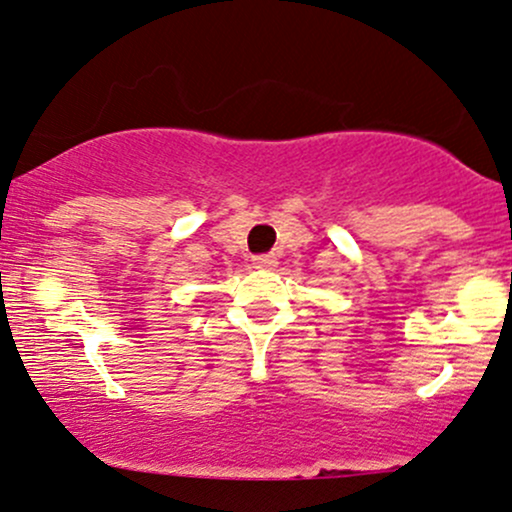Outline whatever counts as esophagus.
Here are the masks:
<instances>
[{"instance_id": "esophagus-1", "label": "esophagus", "mask_w": 512, "mask_h": 512, "mask_svg": "<svg viewBox=\"0 0 512 512\" xmlns=\"http://www.w3.org/2000/svg\"><path fill=\"white\" fill-rule=\"evenodd\" d=\"M252 264H255L257 269H272V267H276V257L274 255H257V257H252Z\"/></svg>"}]
</instances>
